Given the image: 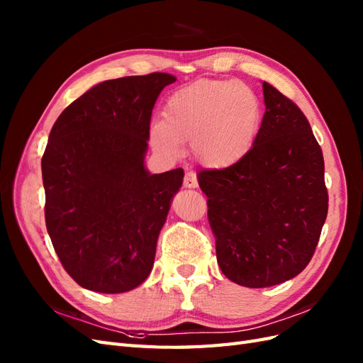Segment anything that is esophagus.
<instances>
[{"instance_id":"34e87169","label":"esophagus","mask_w":363,"mask_h":363,"mask_svg":"<svg viewBox=\"0 0 363 363\" xmlns=\"http://www.w3.org/2000/svg\"><path fill=\"white\" fill-rule=\"evenodd\" d=\"M183 186L188 189H195L199 186V182H196V175L194 172H186L184 180H183Z\"/></svg>"}]
</instances>
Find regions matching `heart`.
I'll list each match as a JSON object with an SVG mask.
<instances>
[{
  "instance_id": "1",
  "label": "heart",
  "mask_w": 363,
  "mask_h": 363,
  "mask_svg": "<svg viewBox=\"0 0 363 363\" xmlns=\"http://www.w3.org/2000/svg\"><path fill=\"white\" fill-rule=\"evenodd\" d=\"M260 101L250 86L233 80H196L172 92L162 118L150 125V144L159 155L177 159L192 145L206 168L225 169L242 160L260 125Z\"/></svg>"
}]
</instances>
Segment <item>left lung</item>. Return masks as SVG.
<instances>
[{
    "mask_svg": "<svg viewBox=\"0 0 363 363\" xmlns=\"http://www.w3.org/2000/svg\"><path fill=\"white\" fill-rule=\"evenodd\" d=\"M265 115L248 155L225 169L203 171L207 216L224 276L268 288L311 262L327 218L321 147L289 98L263 82Z\"/></svg>",
    "mask_w": 363,
    "mask_h": 363,
    "instance_id": "left-lung-1",
    "label": "left lung"
}]
</instances>
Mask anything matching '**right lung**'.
<instances>
[{
  "label": "right lung",
  "instance_id": "add662e5",
  "mask_svg": "<svg viewBox=\"0 0 363 363\" xmlns=\"http://www.w3.org/2000/svg\"><path fill=\"white\" fill-rule=\"evenodd\" d=\"M167 72L95 84L54 123L42 157L45 223L63 268L82 288L121 294L150 276L183 169L145 167L152 107Z\"/></svg>",
  "mask_w": 363,
  "mask_h": 363
}]
</instances>
